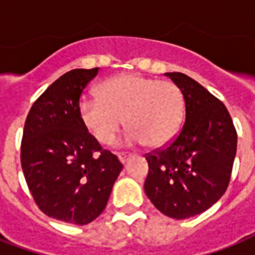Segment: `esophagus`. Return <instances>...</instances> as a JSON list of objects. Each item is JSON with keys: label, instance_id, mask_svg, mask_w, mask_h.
<instances>
[{"label": "esophagus", "instance_id": "esophagus-1", "mask_svg": "<svg viewBox=\"0 0 255 255\" xmlns=\"http://www.w3.org/2000/svg\"><path fill=\"white\" fill-rule=\"evenodd\" d=\"M118 159H119L120 163L124 164L128 160V155H126V153H119V155H118Z\"/></svg>", "mask_w": 255, "mask_h": 255}]
</instances>
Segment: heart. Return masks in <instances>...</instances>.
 I'll return each instance as SVG.
<instances>
[{
  "instance_id": "b5f03b06",
  "label": "heart",
  "mask_w": 255,
  "mask_h": 255,
  "mask_svg": "<svg viewBox=\"0 0 255 255\" xmlns=\"http://www.w3.org/2000/svg\"><path fill=\"white\" fill-rule=\"evenodd\" d=\"M82 124L100 144H111L122 124L128 129L124 143L153 147L177 135L184 119V98L177 86L139 74L110 78L98 96L83 95L78 103Z\"/></svg>"
}]
</instances>
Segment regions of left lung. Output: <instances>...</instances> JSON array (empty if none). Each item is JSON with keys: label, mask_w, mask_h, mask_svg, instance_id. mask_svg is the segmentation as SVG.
Masks as SVG:
<instances>
[{"label": "left lung", "mask_w": 255, "mask_h": 255, "mask_svg": "<svg viewBox=\"0 0 255 255\" xmlns=\"http://www.w3.org/2000/svg\"><path fill=\"white\" fill-rule=\"evenodd\" d=\"M185 102V123L164 149L148 153L147 197L170 218L184 220L208 210L230 181L237 132L222 102L182 73H165Z\"/></svg>", "instance_id": "obj_1"}]
</instances>
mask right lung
<instances>
[{
	"label": "right lung",
	"mask_w": 255,
	"mask_h": 255,
	"mask_svg": "<svg viewBox=\"0 0 255 255\" xmlns=\"http://www.w3.org/2000/svg\"><path fill=\"white\" fill-rule=\"evenodd\" d=\"M95 69L63 74L31 106L21 144V165L34 201L49 217L87 225L107 205L123 169L88 133L78 103Z\"/></svg>",
	"instance_id": "1"
}]
</instances>
